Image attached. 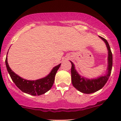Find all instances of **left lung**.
I'll list each match as a JSON object with an SVG mask.
<instances>
[{
  "instance_id": "1",
  "label": "left lung",
  "mask_w": 121,
  "mask_h": 121,
  "mask_svg": "<svg viewBox=\"0 0 121 121\" xmlns=\"http://www.w3.org/2000/svg\"><path fill=\"white\" fill-rule=\"evenodd\" d=\"M99 37L106 44L108 51V68L106 74L97 77L96 78L88 79L85 78L78 74L76 69H75L74 64L70 61L72 64L71 77L72 84L76 89L83 93H93L102 89L108 81L112 72L113 66V56L109 44L106 39L101 36Z\"/></svg>"
}]
</instances>
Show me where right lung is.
Instances as JSON below:
<instances>
[{
  "mask_svg": "<svg viewBox=\"0 0 121 121\" xmlns=\"http://www.w3.org/2000/svg\"><path fill=\"white\" fill-rule=\"evenodd\" d=\"M5 65L12 80L19 89L23 92L30 95H40L45 93L51 89L55 81V75L59 69L61 64L55 66L46 77L36 80H26L12 71L8 65L7 55L5 59Z\"/></svg>",
  "mask_w": 121,
  "mask_h": 121,
  "instance_id": "obj_1",
  "label": "right lung"
}]
</instances>
